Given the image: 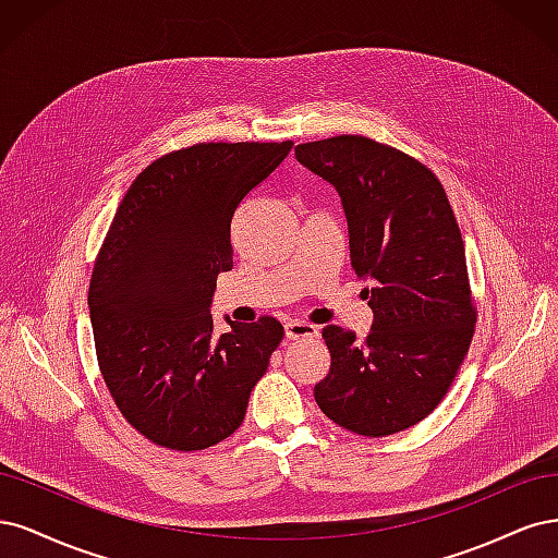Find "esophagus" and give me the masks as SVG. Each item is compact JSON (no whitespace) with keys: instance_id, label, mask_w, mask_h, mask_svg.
<instances>
[{"instance_id":"esophagus-1","label":"esophagus","mask_w":558,"mask_h":558,"mask_svg":"<svg viewBox=\"0 0 558 558\" xmlns=\"http://www.w3.org/2000/svg\"><path fill=\"white\" fill-rule=\"evenodd\" d=\"M284 336L290 338V340L315 338L317 336V327L311 325V322H303V319H290V322H284Z\"/></svg>"}]
</instances>
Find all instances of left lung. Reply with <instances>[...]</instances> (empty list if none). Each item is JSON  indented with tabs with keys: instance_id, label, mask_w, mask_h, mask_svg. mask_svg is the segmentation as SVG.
<instances>
[{
	"instance_id": "obj_1",
	"label": "left lung",
	"mask_w": 558,
	"mask_h": 558,
	"mask_svg": "<svg viewBox=\"0 0 558 558\" xmlns=\"http://www.w3.org/2000/svg\"><path fill=\"white\" fill-rule=\"evenodd\" d=\"M296 159L336 187L359 278L373 282L366 340L329 325L331 368L315 385L325 415L383 438L422 422L452 387L475 333L461 231L436 173L366 136L301 143Z\"/></svg>"
}]
</instances>
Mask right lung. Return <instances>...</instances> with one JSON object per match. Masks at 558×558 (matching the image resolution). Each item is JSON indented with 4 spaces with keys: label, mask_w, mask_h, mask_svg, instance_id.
Returning a JSON list of instances; mask_svg holds the SVG:
<instances>
[{
    "label": "right lung",
    "mask_w": 558,
    "mask_h": 558,
    "mask_svg": "<svg viewBox=\"0 0 558 558\" xmlns=\"http://www.w3.org/2000/svg\"><path fill=\"white\" fill-rule=\"evenodd\" d=\"M294 143H194L143 169L118 206L89 280L97 362L143 438L194 452L245 417L284 329L276 317L215 333L210 299L233 266L231 220Z\"/></svg>",
    "instance_id": "right-lung-1"
}]
</instances>
